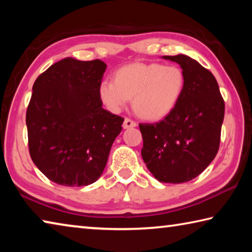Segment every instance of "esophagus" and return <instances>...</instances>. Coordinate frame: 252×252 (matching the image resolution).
<instances>
[{"label":"esophagus","instance_id":"esophagus-1","mask_svg":"<svg viewBox=\"0 0 252 252\" xmlns=\"http://www.w3.org/2000/svg\"><path fill=\"white\" fill-rule=\"evenodd\" d=\"M136 126V123L134 121H132L131 119H125V122H123V129H130V127H134Z\"/></svg>","mask_w":252,"mask_h":252}]
</instances>
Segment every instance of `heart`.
<instances>
[{"mask_svg":"<svg viewBox=\"0 0 252 252\" xmlns=\"http://www.w3.org/2000/svg\"><path fill=\"white\" fill-rule=\"evenodd\" d=\"M186 76L177 65L160 63H130L103 79L97 93L106 108L119 113L132 97L133 108L148 121L167 118L185 92Z\"/></svg>","mask_w":252,"mask_h":252,"instance_id":"1","label":"heart"}]
</instances>
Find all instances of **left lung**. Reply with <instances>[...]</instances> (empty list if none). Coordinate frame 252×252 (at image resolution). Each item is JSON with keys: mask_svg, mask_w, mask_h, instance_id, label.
<instances>
[{"mask_svg": "<svg viewBox=\"0 0 252 252\" xmlns=\"http://www.w3.org/2000/svg\"><path fill=\"white\" fill-rule=\"evenodd\" d=\"M162 59L178 63L185 92L171 113L157 123H140L141 156L153 177L165 183L192 180L218 152L224 102L210 71L186 54Z\"/></svg>", "mask_w": 252, "mask_h": 252, "instance_id": "1", "label": "left lung"}]
</instances>
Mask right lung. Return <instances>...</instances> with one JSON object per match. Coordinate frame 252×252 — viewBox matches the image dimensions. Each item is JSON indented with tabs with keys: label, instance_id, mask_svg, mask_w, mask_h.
Segmentation results:
<instances>
[{
	"label": "right lung",
	"instance_id": "obj_1",
	"mask_svg": "<svg viewBox=\"0 0 252 252\" xmlns=\"http://www.w3.org/2000/svg\"><path fill=\"white\" fill-rule=\"evenodd\" d=\"M101 60L64 58L37 76L27 111L34 164L58 185L82 187L101 177L123 118L102 108Z\"/></svg>",
	"mask_w": 252,
	"mask_h": 252
}]
</instances>
